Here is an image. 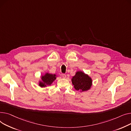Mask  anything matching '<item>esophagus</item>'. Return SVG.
I'll use <instances>...</instances> for the list:
<instances>
[{
  "mask_svg": "<svg viewBox=\"0 0 131 131\" xmlns=\"http://www.w3.org/2000/svg\"><path fill=\"white\" fill-rule=\"evenodd\" d=\"M66 74H62V77L63 78H66Z\"/></svg>",
  "mask_w": 131,
  "mask_h": 131,
  "instance_id": "34e87169",
  "label": "esophagus"
}]
</instances>
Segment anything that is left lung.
Listing matches in <instances>:
<instances>
[{
	"label": "left lung",
	"instance_id": "obj_1",
	"mask_svg": "<svg viewBox=\"0 0 131 131\" xmlns=\"http://www.w3.org/2000/svg\"><path fill=\"white\" fill-rule=\"evenodd\" d=\"M71 81L74 89L81 93L89 90L93 84L92 78L82 71H77Z\"/></svg>",
	"mask_w": 131,
	"mask_h": 131
}]
</instances>
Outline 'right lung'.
<instances>
[{
    "label": "right lung",
    "instance_id": "right-lung-1",
    "mask_svg": "<svg viewBox=\"0 0 131 131\" xmlns=\"http://www.w3.org/2000/svg\"><path fill=\"white\" fill-rule=\"evenodd\" d=\"M58 77L56 74L45 73L41 77V80L38 81V86L41 88L47 87L51 86Z\"/></svg>",
    "mask_w": 131,
    "mask_h": 131
}]
</instances>
